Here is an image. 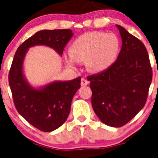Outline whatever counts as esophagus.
<instances>
[{
    "label": "esophagus",
    "instance_id": "1",
    "mask_svg": "<svg viewBox=\"0 0 158 158\" xmlns=\"http://www.w3.org/2000/svg\"><path fill=\"white\" fill-rule=\"evenodd\" d=\"M88 84H89V81L87 80V79H84V78L81 79V85H82V86H86Z\"/></svg>",
    "mask_w": 158,
    "mask_h": 158
}]
</instances>
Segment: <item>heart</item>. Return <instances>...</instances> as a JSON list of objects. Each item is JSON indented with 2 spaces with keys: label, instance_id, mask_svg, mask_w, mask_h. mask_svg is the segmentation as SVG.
Returning a JSON list of instances; mask_svg holds the SVG:
<instances>
[{
  "label": "heart",
  "instance_id": "obj_1",
  "mask_svg": "<svg viewBox=\"0 0 158 158\" xmlns=\"http://www.w3.org/2000/svg\"><path fill=\"white\" fill-rule=\"evenodd\" d=\"M120 51V40L114 33L102 31L85 33L76 38L69 47L71 57L66 59L70 67L76 62H85L89 70L100 73L116 61Z\"/></svg>",
  "mask_w": 158,
  "mask_h": 158
}]
</instances>
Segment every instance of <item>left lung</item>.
I'll return each instance as SVG.
<instances>
[{
  "mask_svg": "<svg viewBox=\"0 0 158 158\" xmlns=\"http://www.w3.org/2000/svg\"><path fill=\"white\" fill-rule=\"evenodd\" d=\"M122 46L109 69L89 77L92 106L104 124L120 128L145 105L152 80L148 51L141 40L120 25Z\"/></svg>",
  "mask_w": 158,
  "mask_h": 158,
  "instance_id": "obj_1",
  "label": "left lung"
}]
</instances>
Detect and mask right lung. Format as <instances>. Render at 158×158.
<instances>
[{"instance_id":"right-lung-1","label":"right lung","mask_w":158,"mask_h":158,"mask_svg":"<svg viewBox=\"0 0 158 158\" xmlns=\"http://www.w3.org/2000/svg\"><path fill=\"white\" fill-rule=\"evenodd\" d=\"M73 34L69 29L36 32L18 47L13 60L8 78L14 106L22 117L42 131H52L66 122L73 96L80 88L81 78L33 87L23 73L25 56L30 47L39 45L50 47L62 56Z\"/></svg>"}]
</instances>
